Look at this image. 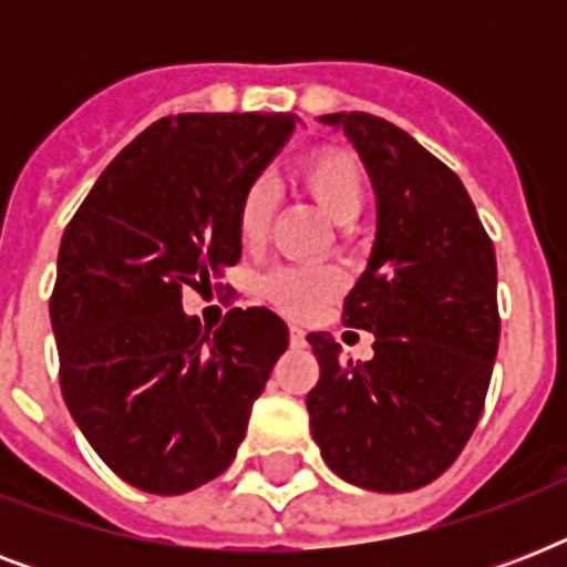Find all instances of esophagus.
Segmentation results:
<instances>
[{
    "label": "esophagus",
    "instance_id": "esophagus-1",
    "mask_svg": "<svg viewBox=\"0 0 567 567\" xmlns=\"http://www.w3.org/2000/svg\"><path fill=\"white\" fill-rule=\"evenodd\" d=\"M288 338H291V347H306V332L300 327L288 329Z\"/></svg>",
    "mask_w": 567,
    "mask_h": 567
}]
</instances>
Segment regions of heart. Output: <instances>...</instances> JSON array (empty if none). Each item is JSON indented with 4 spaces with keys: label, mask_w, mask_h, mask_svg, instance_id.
Segmentation results:
<instances>
[{
    "label": "heart",
    "mask_w": 567,
    "mask_h": 567,
    "mask_svg": "<svg viewBox=\"0 0 567 567\" xmlns=\"http://www.w3.org/2000/svg\"><path fill=\"white\" fill-rule=\"evenodd\" d=\"M297 185L311 203L318 205L323 217L336 226H350L364 212L368 203V179L359 158L347 150L327 146L315 150L297 164ZM276 196L265 179L252 182L238 205V235L244 247L265 244L270 220H274ZM341 291V276L332 267H279L261 279V297L274 309L288 318H315L327 302H332Z\"/></svg>",
    "instance_id": "b5f03b06"
}]
</instances>
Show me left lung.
<instances>
[{"instance_id": "obj_1", "label": "left lung", "mask_w": 567, "mask_h": 567, "mask_svg": "<svg viewBox=\"0 0 567 567\" xmlns=\"http://www.w3.org/2000/svg\"><path fill=\"white\" fill-rule=\"evenodd\" d=\"M320 123L344 128L377 194V240L344 300V327L373 332V359L311 332V435L347 483L414 492L456 462L483 414L501 341L492 238L456 173L403 128L364 111Z\"/></svg>"}]
</instances>
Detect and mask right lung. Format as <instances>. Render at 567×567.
I'll return each mask as SVG.
<instances>
[{"instance_id":"1","label":"right lung","mask_w":567,"mask_h":567,"mask_svg":"<svg viewBox=\"0 0 567 567\" xmlns=\"http://www.w3.org/2000/svg\"><path fill=\"white\" fill-rule=\"evenodd\" d=\"M297 128L293 114H179L102 171L64 229L49 318L64 403L105 465L150 494L220 476L288 327L231 309L220 329L185 288L238 265V205Z\"/></svg>"}]
</instances>
